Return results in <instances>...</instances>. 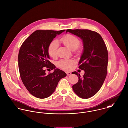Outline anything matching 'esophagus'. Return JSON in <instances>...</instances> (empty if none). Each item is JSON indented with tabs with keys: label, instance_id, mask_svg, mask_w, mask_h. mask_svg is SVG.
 <instances>
[{
	"label": "esophagus",
	"instance_id": "esophagus-1",
	"mask_svg": "<svg viewBox=\"0 0 128 128\" xmlns=\"http://www.w3.org/2000/svg\"><path fill=\"white\" fill-rule=\"evenodd\" d=\"M66 74H67V76H69V75H71V73L69 72H66Z\"/></svg>",
	"mask_w": 128,
	"mask_h": 128
}]
</instances>
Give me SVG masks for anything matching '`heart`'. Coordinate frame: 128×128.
Listing matches in <instances>:
<instances>
[{
    "instance_id": "1",
    "label": "heart",
    "mask_w": 128,
    "mask_h": 128,
    "mask_svg": "<svg viewBox=\"0 0 128 128\" xmlns=\"http://www.w3.org/2000/svg\"><path fill=\"white\" fill-rule=\"evenodd\" d=\"M60 41L69 49L71 50H76L80 44V41L76 37L71 35L67 34L61 38ZM58 47V42L57 40L52 41L49 44L48 48V53L49 55L54 58L57 55V51ZM76 63V60L71 59H62L58 62V66L66 70L72 69L73 66Z\"/></svg>"
}]
</instances>
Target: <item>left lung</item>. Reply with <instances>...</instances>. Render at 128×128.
I'll use <instances>...</instances> for the list:
<instances>
[{
  "instance_id": "8db88e82",
  "label": "left lung",
  "mask_w": 128,
  "mask_h": 128,
  "mask_svg": "<svg viewBox=\"0 0 128 128\" xmlns=\"http://www.w3.org/2000/svg\"><path fill=\"white\" fill-rule=\"evenodd\" d=\"M79 37L83 41V52L79 62V68L84 70L82 78L75 71L78 82L72 86L74 92L79 97L89 98L100 89L107 74L108 53L101 36L95 31L88 29H67Z\"/></svg>"
}]
</instances>
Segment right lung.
Returning a JSON list of instances; mask_svg holds the SVG:
<instances>
[{
    "mask_svg": "<svg viewBox=\"0 0 128 128\" xmlns=\"http://www.w3.org/2000/svg\"><path fill=\"white\" fill-rule=\"evenodd\" d=\"M38 30L22 43L18 54V68L21 80L29 92L35 97L44 99L54 92L60 80L66 74L49 61L48 48L57 35L64 32ZM54 69L46 74L44 68Z\"/></svg>",
    "mask_w": 128,
    "mask_h": 128,
    "instance_id": "1",
    "label": "right lung"
}]
</instances>
